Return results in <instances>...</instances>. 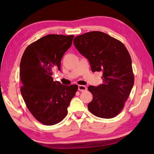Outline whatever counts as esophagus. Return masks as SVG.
<instances>
[{"label":"esophagus","mask_w":154,"mask_h":154,"mask_svg":"<svg viewBox=\"0 0 154 154\" xmlns=\"http://www.w3.org/2000/svg\"><path fill=\"white\" fill-rule=\"evenodd\" d=\"M78 89H79V91H85L87 90V87L83 85H78Z\"/></svg>","instance_id":"1"}]
</instances>
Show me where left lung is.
<instances>
[{"instance_id":"1","label":"left lung","mask_w":154,"mask_h":154,"mask_svg":"<svg viewBox=\"0 0 154 154\" xmlns=\"http://www.w3.org/2000/svg\"><path fill=\"white\" fill-rule=\"evenodd\" d=\"M73 44L87 58L92 72L102 71L103 83L89 85L93 99L88 107L102 119H112L121 112L134 85L132 61L121 41L104 32H90L75 37Z\"/></svg>"}]
</instances>
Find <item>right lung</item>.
Listing matches in <instances>:
<instances>
[{
  "label": "right lung",
  "mask_w": 154,
  "mask_h": 154,
  "mask_svg": "<svg viewBox=\"0 0 154 154\" xmlns=\"http://www.w3.org/2000/svg\"><path fill=\"white\" fill-rule=\"evenodd\" d=\"M74 35L49 34L32 43L25 50L20 63L21 93L34 118L46 125L65 119L75 96L77 85H64L54 82L53 72L60 70L64 54Z\"/></svg>",
  "instance_id": "obj_1"
}]
</instances>
